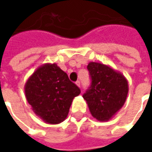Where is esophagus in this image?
Returning <instances> with one entry per match:
<instances>
[{"mask_svg": "<svg viewBox=\"0 0 152 152\" xmlns=\"http://www.w3.org/2000/svg\"><path fill=\"white\" fill-rule=\"evenodd\" d=\"M76 85H77L79 88H80V82H79V81H77V82H76Z\"/></svg>", "mask_w": 152, "mask_h": 152, "instance_id": "esophagus-1", "label": "esophagus"}]
</instances>
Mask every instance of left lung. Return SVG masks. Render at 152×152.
I'll list each match as a JSON object with an SVG mask.
<instances>
[{
  "mask_svg": "<svg viewBox=\"0 0 152 152\" xmlns=\"http://www.w3.org/2000/svg\"><path fill=\"white\" fill-rule=\"evenodd\" d=\"M87 68L91 86L83 97L92 117L107 122L124 105L129 93L128 80L120 72L101 62L91 61Z\"/></svg>",
  "mask_w": 152,
  "mask_h": 152,
  "instance_id": "left-lung-1",
  "label": "left lung"
}]
</instances>
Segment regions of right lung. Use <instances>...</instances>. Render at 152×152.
<instances>
[{"label":"right lung","mask_w":152,"mask_h":152,"mask_svg":"<svg viewBox=\"0 0 152 152\" xmlns=\"http://www.w3.org/2000/svg\"><path fill=\"white\" fill-rule=\"evenodd\" d=\"M24 92L34 113L46 124H58L67 118L80 90L56 63H45L28 79Z\"/></svg>","instance_id":"1"}]
</instances>
